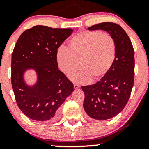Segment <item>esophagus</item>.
<instances>
[{
	"label": "esophagus",
	"instance_id": "34e87169",
	"mask_svg": "<svg viewBox=\"0 0 149 149\" xmlns=\"http://www.w3.org/2000/svg\"><path fill=\"white\" fill-rule=\"evenodd\" d=\"M74 87L75 89H77V88H79V85L77 84H74Z\"/></svg>",
	"mask_w": 149,
	"mask_h": 149
}]
</instances>
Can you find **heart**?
Listing matches in <instances>:
<instances>
[{
    "label": "heart",
    "instance_id": "heart-1",
    "mask_svg": "<svg viewBox=\"0 0 149 149\" xmlns=\"http://www.w3.org/2000/svg\"><path fill=\"white\" fill-rule=\"evenodd\" d=\"M70 49L60 47L56 60L63 72L69 74L79 65L81 68L70 75L77 82L86 84L99 80L113 64L117 47L114 38L100 31H81L69 41Z\"/></svg>",
    "mask_w": 149,
    "mask_h": 149
}]
</instances>
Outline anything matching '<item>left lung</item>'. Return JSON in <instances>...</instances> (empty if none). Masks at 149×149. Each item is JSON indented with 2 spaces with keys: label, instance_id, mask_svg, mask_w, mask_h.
<instances>
[{
  "label": "left lung",
  "instance_id": "obj_1",
  "mask_svg": "<svg viewBox=\"0 0 149 149\" xmlns=\"http://www.w3.org/2000/svg\"><path fill=\"white\" fill-rule=\"evenodd\" d=\"M88 29L106 31L116 42V57L107 74L95 84L81 86L88 116L105 120L119 114L128 101L134 80V51L127 33L118 24L103 22Z\"/></svg>",
  "mask_w": 149,
  "mask_h": 149
}]
</instances>
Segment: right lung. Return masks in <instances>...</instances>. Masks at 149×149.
<instances>
[{
    "label": "right lung",
    "mask_w": 149,
    "mask_h": 149,
    "mask_svg": "<svg viewBox=\"0 0 149 149\" xmlns=\"http://www.w3.org/2000/svg\"><path fill=\"white\" fill-rule=\"evenodd\" d=\"M73 32L71 28L36 26L23 32L11 57V84L20 110L29 118L53 122L60 116L59 107L74 91V85L58 68L56 51ZM33 68L38 80L32 87L23 74Z\"/></svg>",
    "instance_id": "1"
}]
</instances>
